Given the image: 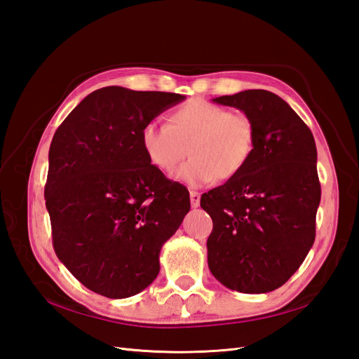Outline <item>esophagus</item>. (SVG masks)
<instances>
[{
	"label": "esophagus",
	"mask_w": 359,
	"mask_h": 359,
	"mask_svg": "<svg viewBox=\"0 0 359 359\" xmlns=\"http://www.w3.org/2000/svg\"><path fill=\"white\" fill-rule=\"evenodd\" d=\"M190 202H191V208H198L201 205V194L198 191H190Z\"/></svg>",
	"instance_id": "esophagus-1"
}]
</instances>
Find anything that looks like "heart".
<instances>
[{
	"mask_svg": "<svg viewBox=\"0 0 359 359\" xmlns=\"http://www.w3.org/2000/svg\"><path fill=\"white\" fill-rule=\"evenodd\" d=\"M253 137L247 116L208 102L182 104L170 114L169 124L148 121L139 133L148 161L161 172L175 169L189 149L190 158L175 173L189 187L236 177L252 156Z\"/></svg>",
	"mask_w": 359,
	"mask_h": 359,
	"instance_id": "heart-1",
	"label": "heart"
}]
</instances>
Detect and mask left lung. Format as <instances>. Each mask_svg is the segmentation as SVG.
I'll return each instance as SVG.
<instances>
[{
    "label": "left lung",
    "instance_id": "8db88e82",
    "mask_svg": "<svg viewBox=\"0 0 359 359\" xmlns=\"http://www.w3.org/2000/svg\"><path fill=\"white\" fill-rule=\"evenodd\" d=\"M212 102L244 112L255 137L243 170L201 198L212 219L210 271L236 292L276 290L299 268L316 236L320 184L314 137L274 93L245 90Z\"/></svg>",
    "mask_w": 359,
    "mask_h": 359
}]
</instances>
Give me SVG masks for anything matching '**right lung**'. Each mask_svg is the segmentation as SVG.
Returning a JSON list of instances; mask_svg holds the SVG:
<instances>
[{
	"label": "right lung",
	"instance_id": "add662e5",
	"mask_svg": "<svg viewBox=\"0 0 359 359\" xmlns=\"http://www.w3.org/2000/svg\"><path fill=\"white\" fill-rule=\"evenodd\" d=\"M186 95L104 86L64 119L45 187L53 248L90 290L121 299L148 287L190 211L189 190L148 161L139 133Z\"/></svg>",
	"mask_w": 359,
	"mask_h": 359
}]
</instances>
